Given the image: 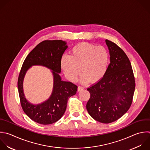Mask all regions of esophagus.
Instances as JSON below:
<instances>
[{
    "label": "esophagus",
    "mask_w": 150,
    "mask_h": 150,
    "mask_svg": "<svg viewBox=\"0 0 150 150\" xmlns=\"http://www.w3.org/2000/svg\"><path fill=\"white\" fill-rule=\"evenodd\" d=\"M84 89V87H82V86H78V88H77V91H80L81 90H83Z\"/></svg>",
    "instance_id": "34e87169"
}]
</instances>
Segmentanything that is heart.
<instances>
[{
  "instance_id": "obj_1",
  "label": "heart",
  "mask_w": 150,
  "mask_h": 150,
  "mask_svg": "<svg viewBox=\"0 0 150 150\" xmlns=\"http://www.w3.org/2000/svg\"><path fill=\"white\" fill-rule=\"evenodd\" d=\"M108 61L109 54L104 47L81 43L71 49L69 57H62L60 64L64 74L70 81H75L81 73V81L93 83L104 76Z\"/></svg>"
}]
</instances>
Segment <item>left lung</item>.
Returning <instances> with one entry per match:
<instances>
[{
    "mask_svg": "<svg viewBox=\"0 0 150 150\" xmlns=\"http://www.w3.org/2000/svg\"><path fill=\"white\" fill-rule=\"evenodd\" d=\"M110 63L103 77L87 88L90 97L86 108L95 120L105 124L121 117L129 108L135 83L130 61L115 43L105 40Z\"/></svg>",
    "mask_w": 150,
    "mask_h": 150,
    "instance_id": "obj_1",
    "label": "left lung"
}]
</instances>
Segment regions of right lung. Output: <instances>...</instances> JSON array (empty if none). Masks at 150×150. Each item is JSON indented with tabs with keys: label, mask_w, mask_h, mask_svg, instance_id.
I'll use <instances>...</instances> for the list:
<instances>
[{
	"label": "right lung",
	"mask_w": 150,
	"mask_h": 150,
	"mask_svg": "<svg viewBox=\"0 0 150 150\" xmlns=\"http://www.w3.org/2000/svg\"><path fill=\"white\" fill-rule=\"evenodd\" d=\"M67 48L66 42L61 40L43 41L30 52L22 66L18 81L21 104L26 114L39 124L48 125L61 118L66 110L68 99L76 94L77 90L76 84L62 81L59 75L61 72V59ZM34 65H43L51 69L54 79L51 96L46 102L38 105H33L27 101L23 90L25 74Z\"/></svg>",
	"instance_id": "obj_1"
}]
</instances>
